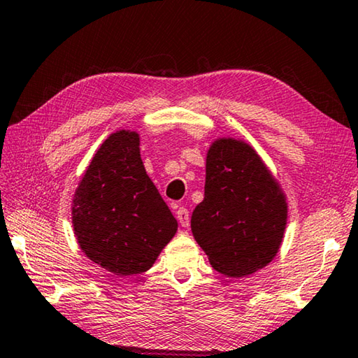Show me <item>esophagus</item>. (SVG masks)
Listing matches in <instances>:
<instances>
[{
  "instance_id": "obj_1",
  "label": "esophagus",
  "mask_w": 358,
  "mask_h": 358,
  "mask_svg": "<svg viewBox=\"0 0 358 358\" xmlns=\"http://www.w3.org/2000/svg\"><path fill=\"white\" fill-rule=\"evenodd\" d=\"M177 220L181 224V228H188L189 226V212L185 207H180L177 210Z\"/></svg>"
}]
</instances>
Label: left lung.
I'll list each match as a JSON object with an SVG mask.
<instances>
[{"label":"left lung","mask_w":358,"mask_h":358,"mask_svg":"<svg viewBox=\"0 0 358 358\" xmlns=\"http://www.w3.org/2000/svg\"><path fill=\"white\" fill-rule=\"evenodd\" d=\"M203 189L191 231L212 268L239 279L268 266L280 250L288 202L253 146L232 137L212 141Z\"/></svg>","instance_id":"8db88e82"}]
</instances>
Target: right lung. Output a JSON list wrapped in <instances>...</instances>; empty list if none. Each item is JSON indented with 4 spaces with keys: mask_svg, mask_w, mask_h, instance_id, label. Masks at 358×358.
Returning a JSON list of instances; mask_svg holds the SVG:
<instances>
[{
    "mask_svg": "<svg viewBox=\"0 0 358 358\" xmlns=\"http://www.w3.org/2000/svg\"><path fill=\"white\" fill-rule=\"evenodd\" d=\"M71 223L83 253L111 274L155 264L178 223L146 173L138 132L116 130L100 145L73 194Z\"/></svg>",
    "mask_w": 358,
    "mask_h": 358,
    "instance_id": "add662e5",
    "label": "right lung"
}]
</instances>
